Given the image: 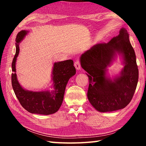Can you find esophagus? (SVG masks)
I'll use <instances>...</instances> for the list:
<instances>
[{
	"instance_id": "esophagus-1",
	"label": "esophagus",
	"mask_w": 146,
	"mask_h": 146,
	"mask_svg": "<svg viewBox=\"0 0 146 146\" xmlns=\"http://www.w3.org/2000/svg\"><path fill=\"white\" fill-rule=\"evenodd\" d=\"M74 65H75V67L76 68V70H80L81 66H80V62H79V60H76L75 61V64H74Z\"/></svg>"
}]
</instances>
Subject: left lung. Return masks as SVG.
Segmentation results:
<instances>
[{
    "mask_svg": "<svg viewBox=\"0 0 146 146\" xmlns=\"http://www.w3.org/2000/svg\"><path fill=\"white\" fill-rule=\"evenodd\" d=\"M119 56L124 68L111 78L107 68ZM82 68L89 78L88 100L99 112L122 110L131 102L137 88L138 70L136 55L127 29L108 43H97L80 57Z\"/></svg>",
    "mask_w": 146,
    "mask_h": 146,
    "instance_id": "1",
    "label": "left lung"
}]
</instances>
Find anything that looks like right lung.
Wrapping results in <instances>:
<instances>
[{"label": "right lung", "instance_id": "right-lung-1", "mask_svg": "<svg viewBox=\"0 0 146 146\" xmlns=\"http://www.w3.org/2000/svg\"><path fill=\"white\" fill-rule=\"evenodd\" d=\"M29 31L22 30L16 37V53L12 62L11 84L17 98L21 106L33 114L51 115L58 111L62 104L66 85L70 78L75 75L76 70L72 60L53 63L51 81L52 90L33 91L24 89L19 83L16 73V62L19 54V44L28 34Z\"/></svg>", "mask_w": 146, "mask_h": 146}]
</instances>
